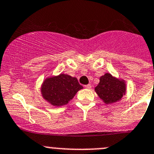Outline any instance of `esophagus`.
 Wrapping results in <instances>:
<instances>
[{"mask_svg": "<svg viewBox=\"0 0 154 154\" xmlns=\"http://www.w3.org/2000/svg\"><path fill=\"white\" fill-rule=\"evenodd\" d=\"M85 87L86 88H88V89H90V88H91V85H90V84H89V85H85Z\"/></svg>", "mask_w": 154, "mask_h": 154, "instance_id": "obj_1", "label": "esophagus"}]
</instances>
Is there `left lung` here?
<instances>
[{"instance_id":"1","label":"left lung","mask_w":154,"mask_h":154,"mask_svg":"<svg viewBox=\"0 0 154 154\" xmlns=\"http://www.w3.org/2000/svg\"><path fill=\"white\" fill-rule=\"evenodd\" d=\"M96 93L106 104L119 101L125 94V84L123 81L106 73L100 78L99 85L95 88Z\"/></svg>"}]
</instances>
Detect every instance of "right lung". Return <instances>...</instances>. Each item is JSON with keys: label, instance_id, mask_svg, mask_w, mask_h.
<instances>
[{"label": "right lung", "instance_id": "right-lung-1", "mask_svg": "<svg viewBox=\"0 0 154 154\" xmlns=\"http://www.w3.org/2000/svg\"><path fill=\"white\" fill-rule=\"evenodd\" d=\"M82 88L76 78L60 74L58 76L45 79L42 87V93L45 100L58 107L67 104Z\"/></svg>", "mask_w": 154, "mask_h": 154}]
</instances>
